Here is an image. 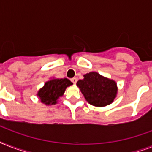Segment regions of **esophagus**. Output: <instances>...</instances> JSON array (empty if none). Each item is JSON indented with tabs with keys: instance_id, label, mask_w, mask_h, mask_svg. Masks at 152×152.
Segmentation results:
<instances>
[{
	"instance_id": "1",
	"label": "esophagus",
	"mask_w": 152,
	"mask_h": 152,
	"mask_svg": "<svg viewBox=\"0 0 152 152\" xmlns=\"http://www.w3.org/2000/svg\"><path fill=\"white\" fill-rule=\"evenodd\" d=\"M71 81H72V83H74V84H76V82H77V79H76V77H74V78L71 79Z\"/></svg>"
}]
</instances>
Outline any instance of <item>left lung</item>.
Segmentation results:
<instances>
[{
    "instance_id": "1",
    "label": "left lung",
    "mask_w": 152,
    "mask_h": 152,
    "mask_svg": "<svg viewBox=\"0 0 152 152\" xmlns=\"http://www.w3.org/2000/svg\"><path fill=\"white\" fill-rule=\"evenodd\" d=\"M83 80L76 83L86 100L95 106L110 104L118 91L115 81L105 78L95 72L85 74Z\"/></svg>"
}]
</instances>
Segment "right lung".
Listing matches in <instances>:
<instances>
[{"instance_id":"obj_1","label":"right lung","mask_w":152,"mask_h":152,"mask_svg":"<svg viewBox=\"0 0 152 152\" xmlns=\"http://www.w3.org/2000/svg\"><path fill=\"white\" fill-rule=\"evenodd\" d=\"M72 84L71 81L66 78L53 79L47 81L43 88L39 91L38 96L46 105H53L57 103L58 98L63 95L67 87Z\"/></svg>"}]
</instances>
